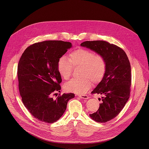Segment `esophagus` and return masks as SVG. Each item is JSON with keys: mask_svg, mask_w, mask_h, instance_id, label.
<instances>
[{"mask_svg": "<svg viewBox=\"0 0 149 149\" xmlns=\"http://www.w3.org/2000/svg\"><path fill=\"white\" fill-rule=\"evenodd\" d=\"M79 97L81 99H88L89 97L86 95H79Z\"/></svg>", "mask_w": 149, "mask_h": 149, "instance_id": "34e87169", "label": "esophagus"}]
</instances>
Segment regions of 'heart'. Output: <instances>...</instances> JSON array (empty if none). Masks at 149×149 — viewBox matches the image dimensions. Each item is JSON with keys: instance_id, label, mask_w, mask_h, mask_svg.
<instances>
[{"instance_id": "obj_1", "label": "heart", "mask_w": 149, "mask_h": 149, "mask_svg": "<svg viewBox=\"0 0 149 149\" xmlns=\"http://www.w3.org/2000/svg\"><path fill=\"white\" fill-rule=\"evenodd\" d=\"M73 67H81V78L69 81L65 84V89L68 92L84 94L91 89L92 81L98 83L102 80L106 73V63L101 54L81 48L70 52L68 59L63 56L58 60V72L63 79H69Z\"/></svg>"}]
</instances>
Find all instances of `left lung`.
<instances>
[{
  "label": "left lung",
  "mask_w": 149,
  "mask_h": 149,
  "mask_svg": "<svg viewBox=\"0 0 149 149\" xmlns=\"http://www.w3.org/2000/svg\"><path fill=\"white\" fill-rule=\"evenodd\" d=\"M102 56L106 63V70L102 79L92 91L103 97L98 111L89 114L98 123H106L118 115L130 97L131 67L127 55L123 49L103 40L86 41L81 43Z\"/></svg>",
  "instance_id": "left-lung-1"
}]
</instances>
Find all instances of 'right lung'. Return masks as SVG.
<instances>
[{
    "instance_id": "right-lung-1",
    "label": "right lung",
    "mask_w": 149,
    "mask_h": 149,
    "mask_svg": "<svg viewBox=\"0 0 149 149\" xmlns=\"http://www.w3.org/2000/svg\"><path fill=\"white\" fill-rule=\"evenodd\" d=\"M71 47V43L61 40L36 43L28 47L20 58L17 77L22 100L38 120L56 122L65 112L68 101L75 97L74 93H69L56 100L52 97L61 89L58 60Z\"/></svg>"
}]
</instances>
